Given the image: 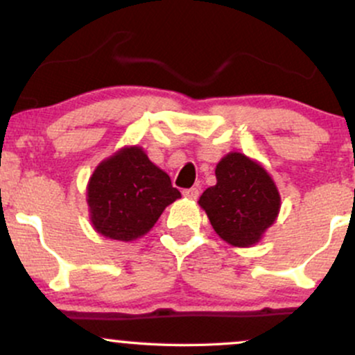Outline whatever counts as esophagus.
<instances>
[{"label": "esophagus", "mask_w": 355, "mask_h": 355, "mask_svg": "<svg viewBox=\"0 0 355 355\" xmlns=\"http://www.w3.org/2000/svg\"><path fill=\"white\" fill-rule=\"evenodd\" d=\"M198 195H200V191H198V189H195V187H193V189L183 190V197L190 198V200H197Z\"/></svg>", "instance_id": "esophagus-1"}]
</instances>
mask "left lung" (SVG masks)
I'll return each instance as SVG.
<instances>
[{"mask_svg": "<svg viewBox=\"0 0 355 355\" xmlns=\"http://www.w3.org/2000/svg\"><path fill=\"white\" fill-rule=\"evenodd\" d=\"M217 183L202 193L205 210L217 235L234 247H252L274 225L280 211L275 182L257 160L230 152L215 168Z\"/></svg>", "mask_w": 355, "mask_h": 355, "instance_id": "8db88e82", "label": "left lung"}]
</instances>
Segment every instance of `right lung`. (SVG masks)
Here are the masks:
<instances>
[{
  "instance_id": "obj_1",
  "label": "right lung",
  "mask_w": 355,
  "mask_h": 355,
  "mask_svg": "<svg viewBox=\"0 0 355 355\" xmlns=\"http://www.w3.org/2000/svg\"><path fill=\"white\" fill-rule=\"evenodd\" d=\"M170 177L141 146H123L96 166L87 187L93 229L107 239L144 237L170 203L180 198Z\"/></svg>"
}]
</instances>
